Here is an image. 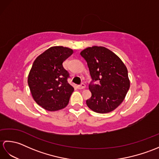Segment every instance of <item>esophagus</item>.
<instances>
[{
  "mask_svg": "<svg viewBox=\"0 0 159 159\" xmlns=\"http://www.w3.org/2000/svg\"><path fill=\"white\" fill-rule=\"evenodd\" d=\"M77 87H78V89H85V84H84V83H82L81 85H78V86H77Z\"/></svg>",
  "mask_w": 159,
  "mask_h": 159,
  "instance_id": "obj_1",
  "label": "esophagus"
}]
</instances>
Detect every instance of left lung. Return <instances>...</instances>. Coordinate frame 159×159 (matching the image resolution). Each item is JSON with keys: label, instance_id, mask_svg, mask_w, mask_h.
Here are the masks:
<instances>
[{"label": "left lung", "instance_id": "8db88e82", "mask_svg": "<svg viewBox=\"0 0 159 159\" xmlns=\"http://www.w3.org/2000/svg\"><path fill=\"white\" fill-rule=\"evenodd\" d=\"M86 60L93 81L89 89L91 98L86 104L98 113L111 112L123 102L130 88L128 70L122 61L104 46L88 47L80 52Z\"/></svg>", "mask_w": 159, "mask_h": 159}]
</instances>
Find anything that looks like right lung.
Masks as SVG:
<instances>
[{"instance_id": "right-lung-1", "label": "right lung", "mask_w": 159, "mask_h": 159, "mask_svg": "<svg viewBox=\"0 0 159 159\" xmlns=\"http://www.w3.org/2000/svg\"><path fill=\"white\" fill-rule=\"evenodd\" d=\"M73 52L67 47L52 46L33 63L28 85L33 100L46 111H59L69 103L74 87L67 81L69 74L63 68V62Z\"/></svg>"}]
</instances>
